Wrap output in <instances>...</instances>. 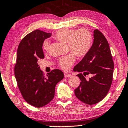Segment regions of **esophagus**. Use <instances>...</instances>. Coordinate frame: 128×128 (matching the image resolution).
Segmentation results:
<instances>
[{
	"instance_id": "esophagus-1",
	"label": "esophagus",
	"mask_w": 128,
	"mask_h": 128,
	"mask_svg": "<svg viewBox=\"0 0 128 128\" xmlns=\"http://www.w3.org/2000/svg\"><path fill=\"white\" fill-rule=\"evenodd\" d=\"M71 76V74H67V73H65L64 74V77L66 78H70V77Z\"/></svg>"
}]
</instances>
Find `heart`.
<instances>
[{
	"mask_svg": "<svg viewBox=\"0 0 128 128\" xmlns=\"http://www.w3.org/2000/svg\"><path fill=\"white\" fill-rule=\"evenodd\" d=\"M54 38L64 43H67L69 50H70L78 58L84 57L90 50L93 44V36L91 32L86 28L78 30L64 28L56 32ZM50 48V42L45 40L42 44V48L48 51ZM75 57L72 54L62 58L59 60L60 67L67 70L74 63Z\"/></svg>",
	"mask_w": 128,
	"mask_h": 128,
	"instance_id": "1",
	"label": "heart"
}]
</instances>
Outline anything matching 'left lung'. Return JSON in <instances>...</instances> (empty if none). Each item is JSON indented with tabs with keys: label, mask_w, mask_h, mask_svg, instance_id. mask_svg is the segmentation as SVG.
<instances>
[{
	"label": "left lung",
	"mask_w": 128,
	"mask_h": 128,
	"mask_svg": "<svg viewBox=\"0 0 128 128\" xmlns=\"http://www.w3.org/2000/svg\"><path fill=\"white\" fill-rule=\"evenodd\" d=\"M90 52L74 66L81 82L74 90L77 98L85 104H97L106 96L113 80L114 62L108 42L98 30H94ZM92 78L86 79V75Z\"/></svg>",
	"instance_id": "left-lung-1"
}]
</instances>
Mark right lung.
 Listing matches in <instances>:
<instances>
[{"mask_svg":"<svg viewBox=\"0 0 128 128\" xmlns=\"http://www.w3.org/2000/svg\"><path fill=\"white\" fill-rule=\"evenodd\" d=\"M51 33L36 30L21 40L18 48L15 65V76L20 93L28 104L42 107L54 98L56 85L64 78V74L58 69L44 76L38 64L44 58L42 44Z\"/></svg>","mask_w":128,"mask_h":128,"instance_id":"1","label":"right lung"}]
</instances>
